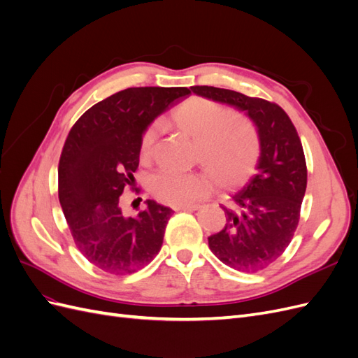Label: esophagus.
<instances>
[{"label": "esophagus", "mask_w": 358, "mask_h": 358, "mask_svg": "<svg viewBox=\"0 0 358 358\" xmlns=\"http://www.w3.org/2000/svg\"><path fill=\"white\" fill-rule=\"evenodd\" d=\"M200 208L199 204H180V206H175V210H197Z\"/></svg>", "instance_id": "obj_1"}]
</instances>
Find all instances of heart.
<instances>
[{
	"mask_svg": "<svg viewBox=\"0 0 358 358\" xmlns=\"http://www.w3.org/2000/svg\"><path fill=\"white\" fill-rule=\"evenodd\" d=\"M229 113L221 104L201 96L180 103L173 121L182 133L197 143V158L224 188H237L252 176L259 157V138L254 124L243 115ZM157 131L149 128L142 140V155L152 152ZM152 196L171 206L191 204L212 189L210 178L203 171L173 173L162 170L148 180Z\"/></svg>",
	"mask_w": 358,
	"mask_h": 358,
	"instance_id": "b5f03b06",
	"label": "heart"
}]
</instances>
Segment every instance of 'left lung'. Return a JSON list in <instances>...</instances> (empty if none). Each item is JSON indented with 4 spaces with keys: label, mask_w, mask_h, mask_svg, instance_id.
<instances>
[{
    "label": "left lung",
    "mask_w": 358,
    "mask_h": 358,
    "mask_svg": "<svg viewBox=\"0 0 358 358\" xmlns=\"http://www.w3.org/2000/svg\"><path fill=\"white\" fill-rule=\"evenodd\" d=\"M191 91L234 107L255 125L259 138L257 175L233 194L231 208L222 206L227 224L208 242L224 264L239 272H258L282 255L297 229L308 182L299 134L275 103L215 86H191Z\"/></svg>",
    "instance_id": "1"
}]
</instances>
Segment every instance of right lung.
<instances>
[{"mask_svg": "<svg viewBox=\"0 0 358 358\" xmlns=\"http://www.w3.org/2000/svg\"><path fill=\"white\" fill-rule=\"evenodd\" d=\"M189 94L183 86L128 88L94 104L70 129L59 203L79 251L106 273H134L159 252L173 210L146 200L143 212L124 216L119 197L134 179L148 127Z\"/></svg>", "mask_w": 358, "mask_h": 358, "instance_id": "1", "label": "right lung"}]
</instances>
